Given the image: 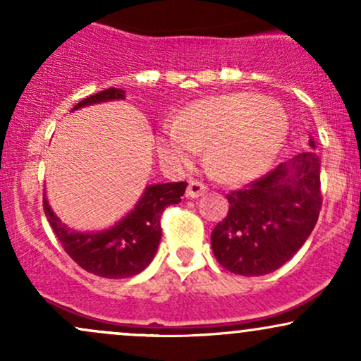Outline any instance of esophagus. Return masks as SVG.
Here are the masks:
<instances>
[{
  "label": "esophagus",
  "instance_id": "34e87169",
  "mask_svg": "<svg viewBox=\"0 0 361 361\" xmlns=\"http://www.w3.org/2000/svg\"><path fill=\"white\" fill-rule=\"evenodd\" d=\"M207 192V186L198 180H192L188 183V188H186V197L188 198H197L200 195H204Z\"/></svg>",
  "mask_w": 361,
  "mask_h": 361
}]
</instances>
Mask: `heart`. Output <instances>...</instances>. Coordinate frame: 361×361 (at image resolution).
I'll list each match as a JSON object with an SVG mask.
<instances>
[{"instance_id":"1","label":"heart","mask_w":361,"mask_h":361,"mask_svg":"<svg viewBox=\"0 0 361 361\" xmlns=\"http://www.w3.org/2000/svg\"><path fill=\"white\" fill-rule=\"evenodd\" d=\"M288 134L287 111L255 93H233L195 102L159 139V152L185 166L202 146L219 176L246 181L267 171Z\"/></svg>"}]
</instances>
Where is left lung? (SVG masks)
I'll list each match as a JSON object with an SVG mask.
<instances>
[{"instance_id": "obj_1", "label": "left lung", "mask_w": 361, "mask_h": 361, "mask_svg": "<svg viewBox=\"0 0 361 361\" xmlns=\"http://www.w3.org/2000/svg\"><path fill=\"white\" fill-rule=\"evenodd\" d=\"M309 151L227 195L229 212L214 227L212 251L234 275L279 270L312 233L322 207L321 159Z\"/></svg>"}]
</instances>
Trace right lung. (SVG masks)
Listing matches in <instances>:
<instances>
[{"instance_id": "right-lung-1", "label": "right lung", "mask_w": 361, "mask_h": 361, "mask_svg": "<svg viewBox=\"0 0 361 361\" xmlns=\"http://www.w3.org/2000/svg\"><path fill=\"white\" fill-rule=\"evenodd\" d=\"M126 91L103 90L74 105L81 106L109 100H123ZM186 181L149 185L130 214L102 233H76L54 215L44 198V212L61 246L88 273L103 279H127L137 275L154 258L161 239V214L169 205L180 204Z\"/></svg>"}]
</instances>
